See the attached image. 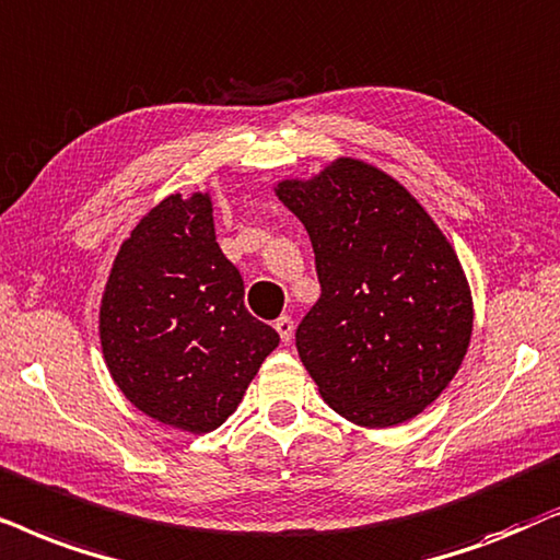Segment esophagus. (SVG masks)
Returning <instances> with one entry per match:
<instances>
[{
  "label": "esophagus",
  "instance_id": "obj_1",
  "mask_svg": "<svg viewBox=\"0 0 560 560\" xmlns=\"http://www.w3.org/2000/svg\"><path fill=\"white\" fill-rule=\"evenodd\" d=\"M273 327H276V332H279V338L284 340V342H289L292 340V332H294V323H292V317H279L273 323Z\"/></svg>",
  "mask_w": 560,
  "mask_h": 560
}]
</instances>
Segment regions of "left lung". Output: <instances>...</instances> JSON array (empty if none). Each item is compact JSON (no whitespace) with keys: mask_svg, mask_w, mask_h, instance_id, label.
<instances>
[{"mask_svg":"<svg viewBox=\"0 0 560 560\" xmlns=\"http://www.w3.org/2000/svg\"><path fill=\"white\" fill-rule=\"evenodd\" d=\"M276 197L315 248L323 292L296 350L323 399L363 428L412 420L471 342V289L448 237L397 178L358 159L284 178Z\"/></svg>","mask_w":560,"mask_h":560,"instance_id":"8db88e82","label":"left lung"}]
</instances>
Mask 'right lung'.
<instances>
[{"mask_svg":"<svg viewBox=\"0 0 560 560\" xmlns=\"http://www.w3.org/2000/svg\"><path fill=\"white\" fill-rule=\"evenodd\" d=\"M243 294L214 237L210 194L155 205L119 245L102 294V353L119 392L168 428L218 430L279 346Z\"/></svg>","mask_w":560,"mask_h":560,"instance_id":"add662e5","label":"right lung"}]
</instances>
